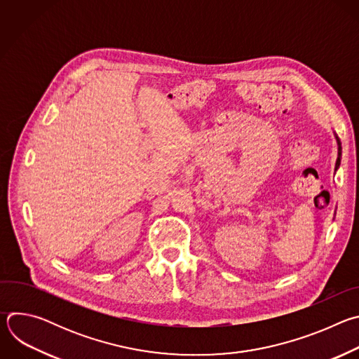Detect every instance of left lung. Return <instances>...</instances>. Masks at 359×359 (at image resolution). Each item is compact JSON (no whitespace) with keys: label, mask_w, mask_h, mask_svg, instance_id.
Segmentation results:
<instances>
[{"label":"left lung","mask_w":359,"mask_h":359,"mask_svg":"<svg viewBox=\"0 0 359 359\" xmlns=\"http://www.w3.org/2000/svg\"><path fill=\"white\" fill-rule=\"evenodd\" d=\"M339 156H341V143L338 142V159H337V163H335V168L339 166Z\"/></svg>","instance_id":"1"}]
</instances>
